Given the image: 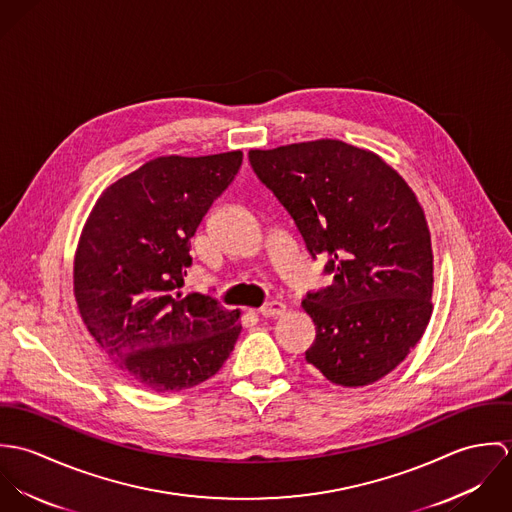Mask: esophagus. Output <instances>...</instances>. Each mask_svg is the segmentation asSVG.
I'll list each match as a JSON object with an SVG mask.
<instances>
[{
  "instance_id": "esophagus-1",
  "label": "esophagus",
  "mask_w": 512,
  "mask_h": 512,
  "mask_svg": "<svg viewBox=\"0 0 512 512\" xmlns=\"http://www.w3.org/2000/svg\"><path fill=\"white\" fill-rule=\"evenodd\" d=\"M258 313H260L262 317H278V315H284V313H286V303H282V301H268V303H264V305L258 309Z\"/></svg>"
}]
</instances>
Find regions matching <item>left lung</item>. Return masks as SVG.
<instances>
[{
	"label": "left lung",
	"mask_w": 512,
	"mask_h": 512,
	"mask_svg": "<svg viewBox=\"0 0 512 512\" xmlns=\"http://www.w3.org/2000/svg\"><path fill=\"white\" fill-rule=\"evenodd\" d=\"M331 286L301 307L315 323L305 361L339 386H366L400 365L432 317L434 254L408 183L376 153L339 140L250 149Z\"/></svg>",
	"instance_id": "left-lung-1"
}]
</instances>
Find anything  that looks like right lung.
Wrapping results in <instances>:
<instances>
[{
	"label": "right lung",
	"mask_w": 512,
	"mask_h": 512,
	"mask_svg": "<svg viewBox=\"0 0 512 512\" xmlns=\"http://www.w3.org/2000/svg\"><path fill=\"white\" fill-rule=\"evenodd\" d=\"M242 151L167 155L112 183L96 201L74 254L80 317L128 378L179 392L217 374L240 335V311L181 292L191 238L232 183Z\"/></svg>",
	"instance_id": "right-lung-1"
}]
</instances>
